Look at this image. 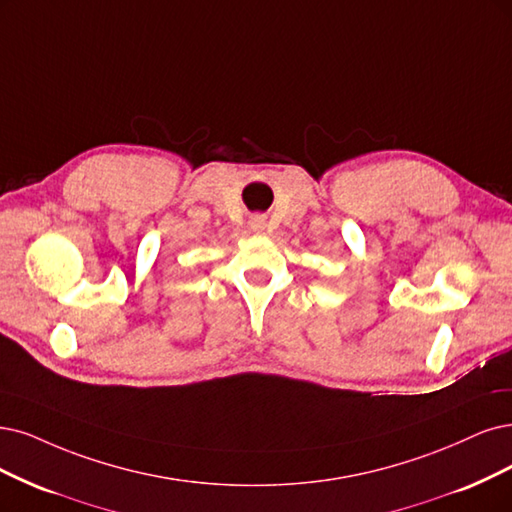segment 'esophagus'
Wrapping results in <instances>:
<instances>
[{
    "instance_id": "obj_1",
    "label": "esophagus",
    "mask_w": 512,
    "mask_h": 512,
    "mask_svg": "<svg viewBox=\"0 0 512 512\" xmlns=\"http://www.w3.org/2000/svg\"><path fill=\"white\" fill-rule=\"evenodd\" d=\"M249 225H251V230H255V232H263V227H266V217H263V215H253Z\"/></svg>"
}]
</instances>
